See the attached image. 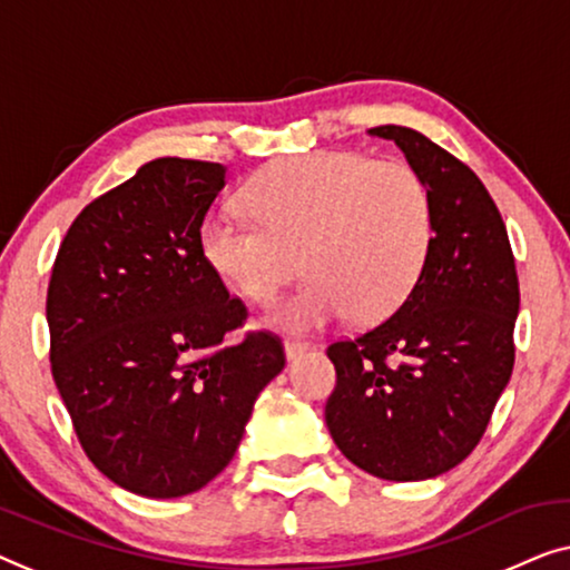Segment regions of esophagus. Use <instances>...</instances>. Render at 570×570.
Listing matches in <instances>:
<instances>
[{
    "label": "esophagus",
    "instance_id": "34e87169",
    "mask_svg": "<svg viewBox=\"0 0 570 570\" xmlns=\"http://www.w3.org/2000/svg\"><path fill=\"white\" fill-rule=\"evenodd\" d=\"M311 350V344L308 342H301V340H287L285 342V354H287V360H295V357H301L303 352H308Z\"/></svg>",
    "mask_w": 570,
    "mask_h": 570
}]
</instances>
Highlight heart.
Masks as SVG:
<instances>
[{
    "instance_id": "heart-1",
    "label": "heart",
    "mask_w": 570,
    "mask_h": 570,
    "mask_svg": "<svg viewBox=\"0 0 570 570\" xmlns=\"http://www.w3.org/2000/svg\"><path fill=\"white\" fill-rule=\"evenodd\" d=\"M249 210L210 213L203 257L254 303H267L298 267V291L272 324L316 332L354 313L381 321L414 291L432 254V195L414 169L365 154L316 151L275 161L244 187Z\"/></svg>"
}]
</instances>
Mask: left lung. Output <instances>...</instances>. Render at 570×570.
I'll use <instances>...</instances> for the list:
<instances>
[{
	"mask_svg": "<svg viewBox=\"0 0 570 570\" xmlns=\"http://www.w3.org/2000/svg\"><path fill=\"white\" fill-rule=\"evenodd\" d=\"M395 141L432 195V254L406 301L328 344L326 426L346 460L383 481H424L470 455L511 367L519 279L504 218L473 169L403 126Z\"/></svg>",
	"mask_w": 570,
	"mask_h": 570,
	"instance_id": "left-lung-1",
	"label": "left lung"
}]
</instances>
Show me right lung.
<instances>
[{
	"mask_svg": "<svg viewBox=\"0 0 570 570\" xmlns=\"http://www.w3.org/2000/svg\"><path fill=\"white\" fill-rule=\"evenodd\" d=\"M226 167L164 156L87 205L48 283L51 373L81 450L120 489L175 499L224 470L285 367L277 334L205 262L200 226Z\"/></svg>",
	"mask_w": 570,
	"mask_h": 570,
	"instance_id": "obj_1",
	"label": "right lung"
}]
</instances>
